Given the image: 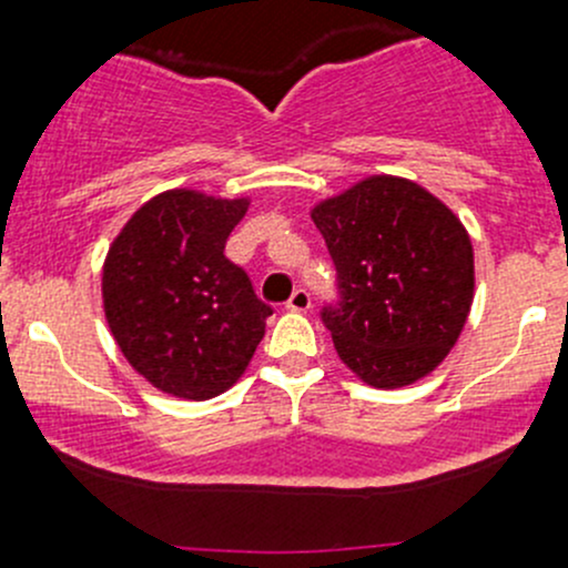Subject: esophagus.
<instances>
[{"label": "esophagus", "instance_id": "1", "mask_svg": "<svg viewBox=\"0 0 568 568\" xmlns=\"http://www.w3.org/2000/svg\"><path fill=\"white\" fill-rule=\"evenodd\" d=\"M311 305H313V300H311V294H307L305 288H296L294 294H291V300L285 302V307H288V311H294V313L311 311Z\"/></svg>", "mask_w": 568, "mask_h": 568}]
</instances>
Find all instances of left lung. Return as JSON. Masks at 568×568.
I'll use <instances>...</instances> for the list:
<instances>
[{
    "mask_svg": "<svg viewBox=\"0 0 568 568\" xmlns=\"http://www.w3.org/2000/svg\"><path fill=\"white\" fill-rule=\"evenodd\" d=\"M337 272L321 311L337 357L371 387L432 374L459 341L475 291L459 216L395 175H371L311 211Z\"/></svg>",
    "mask_w": 568,
    "mask_h": 568,
    "instance_id": "obj_1",
    "label": "left lung"
}]
</instances>
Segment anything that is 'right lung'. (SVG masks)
<instances>
[{
    "label": "right lung",
    "mask_w": 568,
    "mask_h": 568,
    "mask_svg": "<svg viewBox=\"0 0 568 568\" xmlns=\"http://www.w3.org/2000/svg\"><path fill=\"white\" fill-rule=\"evenodd\" d=\"M247 197L170 189L148 200L104 261V313L120 352L153 387L205 400L247 371L272 307L225 242Z\"/></svg>",
    "instance_id": "obj_1"
}]
</instances>
